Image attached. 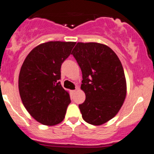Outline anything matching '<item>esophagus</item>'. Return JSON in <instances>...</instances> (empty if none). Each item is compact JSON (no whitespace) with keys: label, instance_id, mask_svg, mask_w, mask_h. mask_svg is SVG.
<instances>
[{"label":"esophagus","instance_id":"obj_1","mask_svg":"<svg viewBox=\"0 0 154 154\" xmlns=\"http://www.w3.org/2000/svg\"><path fill=\"white\" fill-rule=\"evenodd\" d=\"M79 89V87H76V89H74V90H71V94H72V95H74V93H75L76 92H77V89Z\"/></svg>","mask_w":154,"mask_h":154}]
</instances>
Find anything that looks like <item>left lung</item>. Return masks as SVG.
<instances>
[{"mask_svg":"<svg viewBox=\"0 0 154 154\" xmlns=\"http://www.w3.org/2000/svg\"><path fill=\"white\" fill-rule=\"evenodd\" d=\"M71 54L83 74L80 89L86 100L79 108L86 123L100 126L116 116L126 96L121 62L109 47L98 43H77Z\"/></svg>","mask_w":154,"mask_h":154,"instance_id":"1","label":"left lung"}]
</instances>
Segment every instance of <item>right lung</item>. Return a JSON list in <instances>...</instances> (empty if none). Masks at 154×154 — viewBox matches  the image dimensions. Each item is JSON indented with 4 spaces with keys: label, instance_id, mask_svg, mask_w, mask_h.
<instances>
[{
    "label": "right lung",
    "instance_id": "add662e5",
    "mask_svg": "<svg viewBox=\"0 0 154 154\" xmlns=\"http://www.w3.org/2000/svg\"><path fill=\"white\" fill-rule=\"evenodd\" d=\"M75 42L49 41L34 47L27 56L19 76L22 104L31 117L45 126H55L65 118L71 103L61 85V65Z\"/></svg>",
    "mask_w": 154,
    "mask_h": 154
}]
</instances>
